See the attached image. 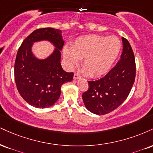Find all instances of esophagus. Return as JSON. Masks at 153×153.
Instances as JSON below:
<instances>
[{
    "label": "esophagus",
    "mask_w": 153,
    "mask_h": 153,
    "mask_svg": "<svg viewBox=\"0 0 153 153\" xmlns=\"http://www.w3.org/2000/svg\"><path fill=\"white\" fill-rule=\"evenodd\" d=\"M73 78H74L75 80H76V79H79V78H80V75H79L78 73H74V76H73Z\"/></svg>",
    "instance_id": "34e87169"
}]
</instances>
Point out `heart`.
<instances>
[{
    "instance_id": "obj_1",
    "label": "heart",
    "mask_w": 153,
    "mask_h": 153,
    "mask_svg": "<svg viewBox=\"0 0 153 153\" xmlns=\"http://www.w3.org/2000/svg\"><path fill=\"white\" fill-rule=\"evenodd\" d=\"M120 49V40L117 37L90 35L78 38L71 49L65 48L63 56L70 68L83 58L84 73L91 78H98L111 69Z\"/></svg>"
}]
</instances>
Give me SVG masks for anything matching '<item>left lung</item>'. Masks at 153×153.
<instances>
[{
    "label": "left lung",
    "mask_w": 153,
    "mask_h": 153,
    "mask_svg": "<svg viewBox=\"0 0 153 153\" xmlns=\"http://www.w3.org/2000/svg\"><path fill=\"white\" fill-rule=\"evenodd\" d=\"M123 53L116 65L103 78L88 81L82 97L86 108L96 115L113 111L126 100L135 82V56L128 40L122 38Z\"/></svg>",
    "instance_id": "left-lung-1"
}]
</instances>
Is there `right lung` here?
<instances>
[{"label": "right lung", "instance_id": "right-lung-1", "mask_svg": "<svg viewBox=\"0 0 153 153\" xmlns=\"http://www.w3.org/2000/svg\"><path fill=\"white\" fill-rule=\"evenodd\" d=\"M61 30L44 27L34 30L23 40L18 49L14 66L15 81L18 93L30 105L46 108L53 105L60 97L62 85L73 78L60 64V51L64 45ZM48 40L56 48L47 59L40 60L32 54L35 42Z\"/></svg>", "mask_w": 153, "mask_h": 153}]
</instances>
